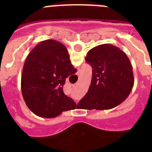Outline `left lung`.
Here are the masks:
<instances>
[{
	"mask_svg": "<svg viewBox=\"0 0 152 152\" xmlns=\"http://www.w3.org/2000/svg\"><path fill=\"white\" fill-rule=\"evenodd\" d=\"M85 61L92 67L88 93L77 107L86 110H110L128 97L133 88L132 66L123 51L110 44L91 49Z\"/></svg>",
	"mask_w": 152,
	"mask_h": 152,
	"instance_id": "left-lung-1",
	"label": "left lung"
}]
</instances>
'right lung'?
<instances>
[{"label": "right lung", "mask_w": 152, "mask_h": 152, "mask_svg": "<svg viewBox=\"0 0 152 152\" xmlns=\"http://www.w3.org/2000/svg\"><path fill=\"white\" fill-rule=\"evenodd\" d=\"M64 45L54 39L41 42L29 52L21 75L24 101L33 113L54 118L73 110L76 103L63 92V85L77 69Z\"/></svg>", "instance_id": "right-lung-1"}]
</instances>
